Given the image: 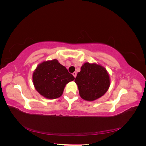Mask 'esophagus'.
Segmentation results:
<instances>
[{"label": "esophagus", "mask_w": 146, "mask_h": 146, "mask_svg": "<svg viewBox=\"0 0 146 146\" xmlns=\"http://www.w3.org/2000/svg\"><path fill=\"white\" fill-rule=\"evenodd\" d=\"M73 76H74V77H75V78H76V76H77V72H74L73 74Z\"/></svg>", "instance_id": "obj_1"}]
</instances>
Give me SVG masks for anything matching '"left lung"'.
I'll return each mask as SVG.
<instances>
[{
  "label": "left lung",
  "instance_id": "8db88e82",
  "mask_svg": "<svg viewBox=\"0 0 146 146\" xmlns=\"http://www.w3.org/2000/svg\"><path fill=\"white\" fill-rule=\"evenodd\" d=\"M75 82L81 98L93 101L102 96L110 86L109 75L104 67L96 64L85 63L77 74Z\"/></svg>",
  "mask_w": 146,
  "mask_h": 146
}]
</instances>
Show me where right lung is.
Listing matches in <instances>:
<instances>
[{"mask_svg": "<svg viewBox=\"0 0 146 146\" xmlns=\"http://www.w3.org/2000/svg\"><path fill=\"white\" fill-rule=\"evenodd\" d=\"M74 79L72 74L55 59L39 64L33 74L35 89L41 95L50 99L60 97L66 84Z\"/></svg>", "mask_w": 146, "mask_h": 146, "instance_id": "1", "label": "right lung"}]
</instances>
